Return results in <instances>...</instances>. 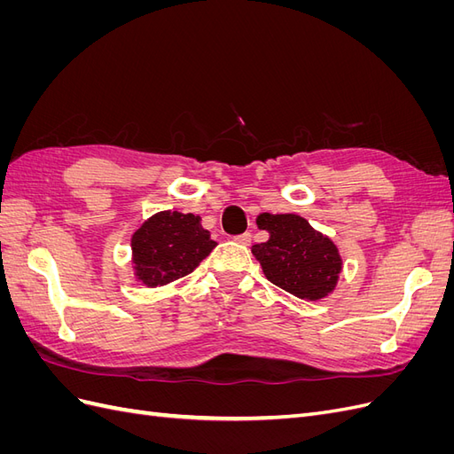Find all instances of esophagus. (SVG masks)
<instances>
[{
  "label": "esophagus",
  "mask_w": 454,
  "mask_h": 454,
  "mask_svg": "<svg viewBox=\"0 0 454 454\" xmlns=\"http://www.w3.org/2000/svg\"><path fill=\"white\" fill-rule=\"evenodd\" d=\"M235 242H239L242 246H248L252 242V232H242V235L235 237Z\"/></svg>",
  "instance_id": "obj_1"
}]
</instances>
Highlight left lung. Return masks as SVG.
Returning a JSON list of instances; mask_svg holds the SVG:
<instances>
[{
  "label": "left lung",
  "mask_w": 454,
  "mask_h": 454,
  "mask_svg": "<svg viewBox=\"0 0 454 454\" xmlns=\"http://www.w3.org/2000/svg\"><path fill=\"white\" fill-rule=\"evenodd\" d=\"M257 225L270 235L252 248L269 282L309 301L333 292L342 261L332 240L295 214H261Z\"/></svg>",
  "instance_id": "obj_1"
}]
</instances>
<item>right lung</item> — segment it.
Masks as SVG:
<instances>
[{
	"mask_svg": "<svg viewBox=\"0 0 454 454\" xmlns=\"http://www.w3.org/2000/svg\"><path fill=\"white\" fill-rule=\"evenodd\" d=\"M215 248L200 217L180 212H160L134 232L132 259L136 277L155 287L185 277Z\"/></svg>",
	"mask_w": 454,
	"mask_h": 454,
	"instance_id": "1",
	"label": "right lung"
}]
</instances>
